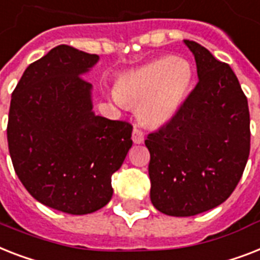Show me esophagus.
<instances>
[{
	"label": "esophagus",
	"instance_id": "esophagus-1",
	"mask_svg": "<svg viewBox=\"0 0 260 260\" xmlns=\"http://www.w3.org/2000/svg\"><path fill=\"white\" fill-rule=\"evenodd\" d=\"M133 141H134V143H142L143 141H145V133L141 130V128H138L136 126V127L133 128Z\"/></svg>",
	"mask_w": 260,
	"mask_h": 260
}]
</instances>
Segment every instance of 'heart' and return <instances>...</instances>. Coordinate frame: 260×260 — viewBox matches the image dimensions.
Returning <instances> with one entry per match:
<instances>
[{"instance_id": "1", "label": "heart", "mask_w": 260, "mask_h": 260, "mask_svg": "<svg viewBox=\"0 0 260 260\" xmlns=\"http://www.w3.org/2000/svg\"><path fill=\"white\" fill-rule=\"evenodd\" d=\"M192 82L193 70L189 61L165 55L120 75L114 98L123 105H138L137 111L143 123L161 126L176 117Z\"/></svg>"}]
</instances>
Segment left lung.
I'll list each match as a JSON object with an SVG mask.
<instances>
[{"label":"left lung","mask_w":260,"mask_h":260,"mask_svg":"<svg viewBox=\"0 0 260 260\" xmlns=\"http://www.w3.org/2000/svg\"><path fill=\"white\" fill-rule=\"evenodd\" d=\"M199 82L176 117L150 133V200L169 216L215 208L235 190L250 155V111L227 63L194 41Z\"/></svg>","instance_id":"obj_1"}]
</instances>
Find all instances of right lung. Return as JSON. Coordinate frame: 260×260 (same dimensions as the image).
I'll return each instance as SVG.
<instances>
[{
  "label": "right lung",
  "instance_id": "right-lung-1",
  "mask_svg": "<svg viewBox=\"0 0 260 260\" xmlns=\"http://www.w3.org/2000/svg\"><path fill=\"white\" fill-rule=\"evenodd\" d=\"M98 55L59 45L32 63L12 94L8 146L16 174L41 204L71 215L103 208L133 126L95 115L86 74Z\"/></svg>",
  "mask_w": 260,
  "mask_h": 260
}]
</instances>
